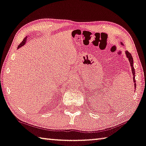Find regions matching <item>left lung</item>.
I'll return each instance as SVG.
<instances>
[{
  "mask_svg": "<svg viewBox=\"0 0 146 146\" xmlns=\"http://www.w3.org/2000/svg\"><path fill=\"white\" fill-rule=\"evenodd\" d=\"M121 45H123L122 42H121ZM125 54L127 55V57L129 59L130 64H131V66L132 68V72H133V82L134 83V88L136 89V80H135V70H134V66H133V58L132 57L131 53H130L128 51H125Z\"/></svg>",
  "mask_w": 146,
  "mask_h": 146,
  "instance_id": "8db88e82",
  "label": "left lung"
}]
</instances>
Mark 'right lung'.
<instances>
[{"label": "right lung", "mask_w": 146, "mask_h": 146, "mask_svg": "<svg viewBox=\"0 0 146 146\" xmlns=\"http://www.w3.org/2000/svg\"><path fill=\"white\" fill-rule=\"evenodd\" d=\"M27 36H26L25 38L23 40V41H22L21 42V44H20L19 46H18V47H17V48H21V47H22V46H23L25 44V42H27Z\"/></svg>", "instance_id": "add662e5"}]
</instances>
